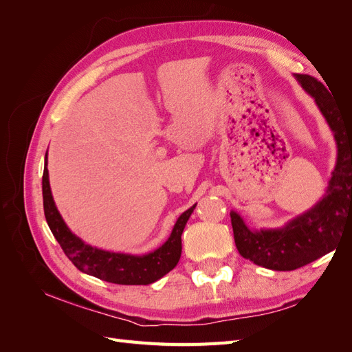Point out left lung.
<instances>
[{
    "mask_svg": "<svg viewBox=\"0 0 352 352\" xmlns=\"http://www.w3.org/2000/svg\"><path fill=\"white\" fill-rule=\"evenodd\" d=\"M314 98L336 141V164L324 195L282 228L250 229L230 211L239 254L261 267L289 272L333 251L346 228L352 229V117H345L324 85L308 74H294Z\"/></svg>",
    "mask_w": 352,
    "mask_h": 352,
    "instance_id": "8db88e82",
    "label": "left lung"
}]
</instances>
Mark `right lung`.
<instances>
[{
	"mask_svg": "<svg viewBox=\"0 0 352 352\" xmlns=\"http://www.w3.org/2000/svg\"><path fill=\"white\" fill-rule=\"evenodd\" d=\"M44 176H42V198L44 212L52 235L60 243L69 260L76 267L94 278L117 285H150L162 279L176 267L182 254V232L197 204L179 216L167 241L157 250L142 255L105 251L83 242L69 229L56 207L51 194L48 176V151L45 154Z\"/></svg>",
	"mask_w": 352,
	"mask_h": 352,
	"instance_id": "add662e5",
	"label": "right lung"
}]
</instances>
